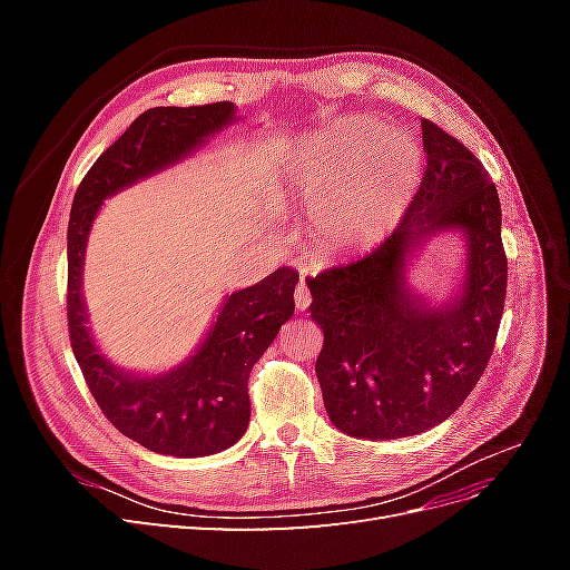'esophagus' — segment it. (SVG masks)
Wrapping results in <instances>:
<instances>
[{"instance_id": "esophagus-1", "label": "esophagus", "mask_w": 570, "mask_h": 570, "mask_svg": "<svg viewBox=\"0 0 570 570\" xmlns=\"http://www.w3.org/2000/svg\"><path fill=\"white\" fill-rule=\"evenodd\" d=\"M308 304H312V292H308L306 283L302 281V283L297 285V289H295V306H297V312H306Z\"/></svg>"}]
</instances>
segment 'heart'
Masks as SVG:
<instances>
[{
  "label": "heart",
  "mask_w": 570,
  "mask_h": 570,
  "mask_svg": "<svg viewBox=\"0 0 570 570\" xmlns=\"http://www.w3.org/2000/svg\"><path fill=\"white\" fill-rule=\"evenodd\" d=\"M421 174V145L409 130L352 116L314 140L297 178L304 199L321 209L323 243L333 252H358L396 228Z\"/></svg>",
  "instance_id": "b5f03b06"
}]
</instances>
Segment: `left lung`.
Wrapping results in <instances>:
<instances>
[{"label": "left lung", "instance_id": "obj_1", "mask_svg": "<svg viewBox=\"0 0 570 570\" xmlns=\"http://www.w3.org/2000/svg\"><path fill=\"white\" fill-rule=\"evenodd\" d=\"M425 170L400 226L371 254L306 278L323 327L316 375L327 419L358 440L440 425L478 385L507 299L502 206L488 170L456 137L421 120ZM464 239L462 283L430 303L407 283L430 236Z\"/></svg>", "mask_w": 570, "mask_h": 570}]
</instances>
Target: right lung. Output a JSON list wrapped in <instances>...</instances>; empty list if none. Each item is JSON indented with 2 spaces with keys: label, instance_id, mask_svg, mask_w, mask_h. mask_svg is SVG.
Returning a JSON list of instances; mask_svg holds the SVG:
<instances>
[{
  "label": "right lung",
  "instance_id": "add662e5",
  "mask_svg": "<svg viewBox=\"0 0 570 570\" xmlns=\"http://www.w3.org/2000/svg\"><path fill=\"white\" fill-rule=\"evenodd\" d=\"M237 118L233 101L140 114L82 178L68 218V333L85 383L118 433L166 456L218 454L245 435L252 366L295 314L299 275L278 268L233 292L193 356L161 373H135L116 366L92 337L82 297L85 249L105 199L180 164Z\"/></svg>",
  "mask_w": 570,
  "mask_h": 570
}]
</instances>
